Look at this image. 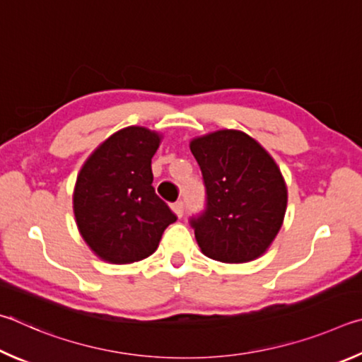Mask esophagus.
<instances>
[{
    "label": "esophagus",
    "mask_w": 362,
    "mask_h": 362,
    "mask_svg": "<svg viewBox=\"0 0 362 362\" xmlns=\"http://www.w3.org/2000/svg\"><path fill=\"white\" fill-rule=\"evenodd\" d=\"M171 210L175 211L177 218H182V214H185V204L182 202H176V204L171 205Z\"/></svg>",
    "instance_id": "obj_1"
}]
</instances>
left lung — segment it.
<instances>
[{"label": "left lung", "mask_w": 362, "mask_h": 362, "mask_svg": "<svg viewBox=\"0 0 362 362\" xmlns=\"http://www.w3.org/2000/svg\"><path fill=\"white\" fill-rule=\"evenodd\" d=\"M189 146L206 187L204 213L189 221L202 252L227 264L255 261L275 240L286 213L280 168L240 130L208 133Z\"/></svg>", "instance_id": "8db88e82"}]
</instances>
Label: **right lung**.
Here are the masks:
<instances>
[{"instance_id":"right-lung-1","label":"right lung","mask_w":362,"mask_h":362,"mask_svg":"<svg viewBox=\"0 0 362 362\" xmlns=\"http://www.w3.org/2000/svg\"><path fill=\"white\" fill-rule=\"evenodd\" d=\"M162 136L125 127L105 139L78 175L73 210L84 242L100 259L132 264L157 250L176 216L152 187L151 158Z\"/></svg>"}]
</instances>
